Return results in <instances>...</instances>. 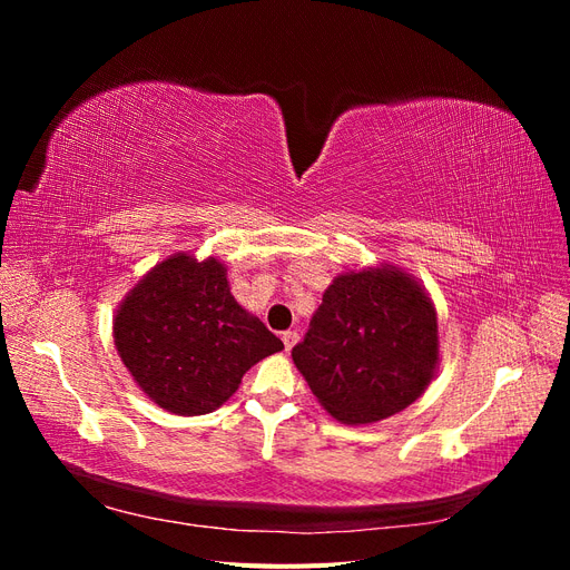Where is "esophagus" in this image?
<instances>
[{
    "instance_id": "obj_1",
    "label": "esophagus",
    "mask_w": 570,
    "mask_h": 570,
    "mask_svg": "<svg viewBox=\"0 0 570 570\" xmlns=\"http://www.w3.org/2000/svg\"><path fill=\"white\" fill-rule=\"evenodd\" d=\"M297 340H299V333H297V331H287V333H283V344H285V352H289L292 347H295Z\"/></svg>"
}]
</instances>
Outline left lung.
<instances>
[{
	"mask_svg": "<svg viewBox=\"0 0 570 570\" xmlns=\"http://www.w3.org/2000/svg\"><path fill=\"white\" fill-rule=\"evenodd\" d=\"M292 361L335 421H385L416 402L440 368L435 302L396 264L342 271Z\"/></svg>",
	"mask_w": 570,
	"mask_h": 570,
	"instance_id": "left-lung-1",
	"label": "left lung"
}]
</instances>
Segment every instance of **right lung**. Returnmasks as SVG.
<instances>
[{
    "label": "right lung",
    "instance_id": "1",
    "mask_svg": "<svg viewBox=\"0 0 570 570\" xmlns=\"http://www.w3.org/2000/svg\"><path fill=\"white\" fill-rule=\"evenodd\" d=\"M114 344L147 400L176 416L216 411L254 364L283 350L230 295L226 264L187 252L151 266L120 299Z\"/></svg>",
    "mask_w": 570,
    "mask_h": 570
}]
</instances>
